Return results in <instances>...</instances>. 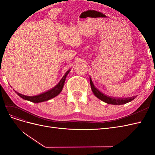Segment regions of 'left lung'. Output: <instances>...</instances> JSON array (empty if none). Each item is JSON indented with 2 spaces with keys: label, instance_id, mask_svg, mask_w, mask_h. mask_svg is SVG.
<instances>
[{
  "label": "left lung",
  "instance_id": "left-lung-1",
  "mask_svg": "<svg viewBox=\"0 0 155 155\" xmlns=\"http://www.w3.org/2000/svg\"><path fill=\"white\" fill-rule=\"evenodd\" d=\"M90 83L91 89L92 91V92L97 98H99L101 101H104L108 104H112V105H124L127 104V103L130 102L132 100H133L136 96L134 97H125V98H116V97H112L106 96L104 93L100 92L97 88H96L94 85V83L92 81L91 78H90Z\"/></svg>",
  "mask_w": 155,
  "mask_h": 155
}]
</instances>
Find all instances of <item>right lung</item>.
<instances>
[{"label": "right lung", "mask_w": 155, "mask_h": 155, "mask_svg": "<svg viewBox=\"0 0 155 155\" xmlns=\"http://www.w3.org/2000/svg\"><path fill=\"white\" fill-rule=\"evenodd\" d=\"M70 69H69L68 71L64 74V76L61 79L60 81L58 83V84H57V85H55L53 88L50 89V90L42 93L39 95H37L34 96H28L21 94L18 93L16 91L15 92L17 93V94L18 96H19L21 97L22 98V99L34 102V103H40V102H43L45 101H48L51 99V98H53L59 95L61 93V92L62 91L65 79H66V78L67 76V75L68 74V73L70 72Z\"/></svg>", "instance_id": "add662e5"}]
</instances>
